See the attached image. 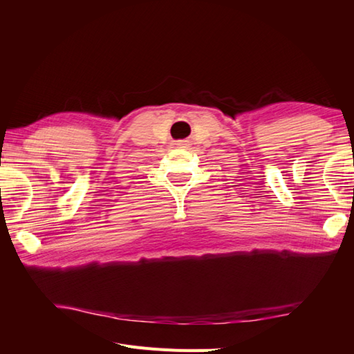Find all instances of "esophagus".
I'll use <instances>...</instances> for the list:
<instances>
[{
	"instance_id": "1",
	"label": "esophagus",
	"mask_w": 354,
	"mask_h": 354,
	"mask_svg": "<svg viewBox=\"0 0 354 354\" xmlns=\"http://www.w3.org/2000/svg\"><path fill=\"white\" fill-rule=\"evenodd\" d=\"M174 145H176L177 147H186L189 143H187V140H177Z\"/></svg>"
}]
</instances>
